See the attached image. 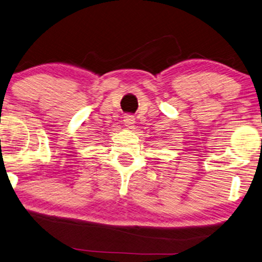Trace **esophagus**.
Instances as JSON below:
<instances>
[{
  "label": "esophagus",
  "instance_id": "34e87169",
  "mask_svg": "<svg viewBox=\"0 0 262 262\" xmlns=\"http://www.w3.org/2000/svg\"><path fill=\"white\" fill-rule=\"evenodd\" d=\"M124 123H125V126L127 128H135V117L134 116H125V119H124Z\"/></svg>",
  "mask_w": 262,
  "mask_h": 262
}]
</instances>
